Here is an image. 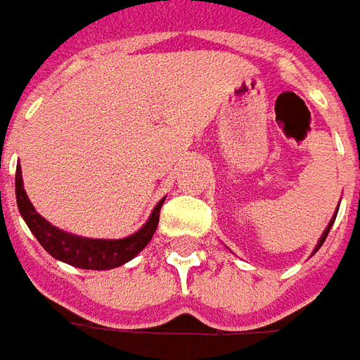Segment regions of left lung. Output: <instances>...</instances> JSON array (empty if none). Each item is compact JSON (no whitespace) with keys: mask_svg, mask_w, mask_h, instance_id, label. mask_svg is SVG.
<instances>
[{"mask_svg":"<svg viewBox=\"0 0 360 360\" xmlns=\"http://www.w3.org/2000/svg\"><path fill=\"white\" fill-rule=\"evenodd\" d=\"M333 221H335V219H333ZM333 221H331V224H329V228H327V230L323 231V236H321V240H319V243H317V250H319L321 245H323V242H325V240H327V236H329V230H331ZM317 250H315V252H317Z\"/></svg>","mask_w":360,"mask_h":360,"instance_id":"obj_1","label":"left lung"}]
</instances>
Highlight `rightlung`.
Wrapping results in <instances>:
<instances>
[{"label": "right lung", "mask_w": 360, "mask_h": 360, "mask_svg": "<svg viewBox=\"0 0 360 360\" xmlns=\"http://www.w3.org/2000/svg\"><path fill=\"white\" fill-rule=\"evenodd\" d=\"M15 198L21 216L27 221L29 230L33 231L37 242L45 248V252H49L55 259H61L65 264L81 267V269H98V271L127 264L136 253H141L146 248V243L150 242L154 231L158 228L160 208L164 204V200H160L150 214L148 221L129 238L89 240V238H81V236H73V233L59 230V228L51 226L47 219L41 218L23 190L21 168L15 170Z\"/></svg>", "instance_id": "obj_1"}]
</instances>
